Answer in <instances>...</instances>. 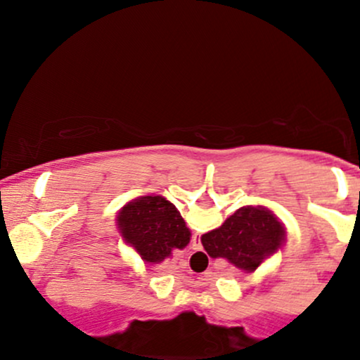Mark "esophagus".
Listing matches in <instances>:
<instances>
[{"label":"esophagus","mask_w":360,"mask_h":360,"mask_svg":"<svg viewBox=\"0 0 360 360\" xmlns=\"http://www.w3.org/2000/svg\"><path fill=\"white\" fill-rule=\"evenodd\" d=\"M191 249L193 250H200L201 249V237L198 233L193 235L191 238Z\"/></svg>","instance_id":"obj_1"}]
</instances>
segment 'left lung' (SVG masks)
Masks as SVG:
<instances>
[{
	"mask_svg": "<svg viewBox=\"0 0 360 360\" xmlns=\"http://www.w3.org/2000/svg\"><path fill=\"white\" fill-rule=\"evenodd\" d=\"M123 240L134 247L146 262H160L174 249H184L191 232L176 206L160 194L130 201L117 217Z\"/></svg>",
	"mask_w": 360,
	"mask_h": 360,
	"instance_id": "obj_1",
	"label": "left lung"
}]
</instances>
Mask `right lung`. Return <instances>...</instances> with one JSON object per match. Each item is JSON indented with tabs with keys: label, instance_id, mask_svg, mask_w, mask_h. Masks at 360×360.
<instances>
[{
	"label": "right lung",
	"instance_id": "add662e5",
	"mask_svg": "<svg viewBox=\"0 0 360 360\" xmlns=\"http://www.w3.org/2000/svg\"><path fill=\"white\" fill-rule=\"evenodd\" d=\"M286 240V230L271 210L264 206H242L226 218L220 229L201 237L210 257H223L235 267L255 271Z\"/></svg>",
	"mask_w": 360,
	"mask_h": 360
}]
</instances>
